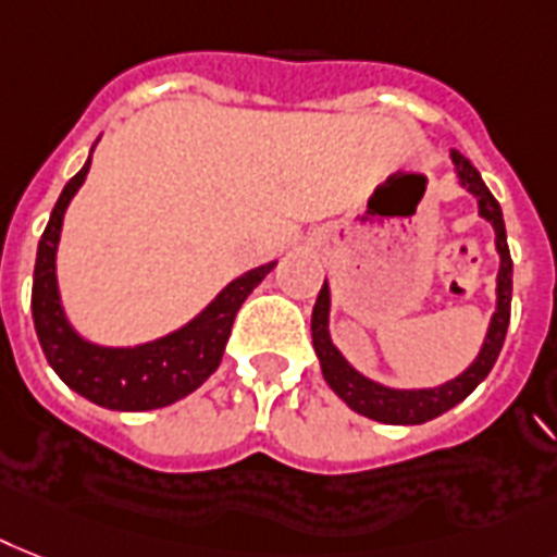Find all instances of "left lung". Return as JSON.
Segmentation results:
<instances>
[{
    "label": "left lung",
    "instance_id": "1",
    "mask_svg": "<svg viewBox=\"0 0 557 557\" xmlns=\"http://www.w3.org/2000/svg\"><path fill=\"white\" fill-rule=\"evenodd\" d=\"M451 162L458 169L460 185L478 197L481 206V216H486L495 228V246L500 255V271H498V311L490 323V334L483 343L481 355L469 366L467 372L455 377V381L443 383L437 388H386L381 383L366 381L363 374H357L341 351L334 349L329 341V286L323 283L311 311V343L320 357V369H323L325 383L337 392V395L363 418L381 420V423H392V426H414V423H426V420L437 418L443 411H449L451 406H458L460 400H467L474 392V386L492 372V366L498 360L500 349H504L506 329H509V311H512V257H509V246H506V228L504 214H500L498 200L492 197V191L483 185L481 174L472 162L460 151H451Z\"/></svg>",
    "mask_w": 557,
    "mask_h": 557
}]
</instances>
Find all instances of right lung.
<instances>
[{"label": "right lung", "instance_id": "obj_1", "mask_svg": "<svg viewBox=\"0 0 557 557\" xmlns=\"http://www.w3.org/2000/svg\"><path fill=\"white\" fill-rule=\"evenodd\" d=\"M88 165L90 162H85L83 171L67 180L36 248L34 292H30L36 337L42 343V351L53 372L97 406L116 411L162 409V406L176 404L180 397L191 395L194 388L202 386L216 372L239 306L263 283L274 263L251 269L234 280L200 318L162 341L134 346V349H102V346L85 343L62 314L53 260H57L62 216L76 188L83 185Z\"/></svg>", "mask_w": 557, "mask_h": 557}]
</instances>
